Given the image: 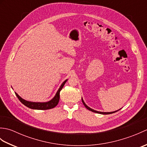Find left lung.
Listing matches in <instances>:
<instances>
[{
    "instance_id": "obj_1",
    "label": "left lung",
    "mask_w": 147,
    "mask_h": 147,
    "mask_svg": "<svg viewBox=\"0 0 147 147\" xmlns=\"http://www.w3.org/2000/svg\"><path fill=\"white\" fill-rule=\"evenodd\" d=\"M82 102H83V104H84V105H85V107L87 109H88L89 111H92V112H95V113H98V114H112V113H114V112H117V111H114V112H98V111H95V110H93V109H92L91 108H90L89 107H88V106H87L86 104H85V103L84 102V101H83V100L82 99ZM120 110V109H119Z\"/></svg>"
}]
</instances>
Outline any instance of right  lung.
<instances>
[{
	"label": "right lung",
	"instance_id": "add662e5",
	"mask_svg": "<svg viewBox=\"0 0 147 147\" xmlns=\"http://www.w3.org/2000/svg\"><path fill=\"white\" fill-rule=\"evenodd\" d=\"M67 80L64 81V82L62 83L61 87L59 88L57 93H56L54 97L53 98V99H52L51 101L47 102L40 103V102H28L20 97V96L18 95V93H15V94L17 96V97L18 98L19 100H20V101L22 103V104H24L28 108L32 109H37V110H47V109H51L55 107V106L58 104L59 98H60V92L62 89V88H63L64 84L67 82Z\"/></svg>",
	"mask_w": 147,
	"mask_h": 147
}]
</instances>
